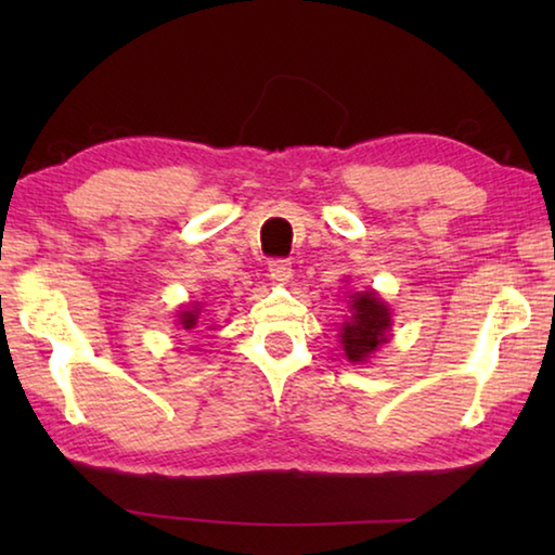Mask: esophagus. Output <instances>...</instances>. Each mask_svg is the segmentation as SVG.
<instances>
[{"instance_id": "34e87169", "label": "esophagus", "mask_w": 555, "mask_h": 555, "mask_svg": "<svg viewBox=\"0 0 555 555\" xmlns=\"http://www.w3.org/2000/svg\"><path fill=\"white\" fill-rule=\"evenodd\" d=\"M269 276L279 281V284H286L291 279V261L288 259H271L269 261Z\"/></svg>"}]
</instances>
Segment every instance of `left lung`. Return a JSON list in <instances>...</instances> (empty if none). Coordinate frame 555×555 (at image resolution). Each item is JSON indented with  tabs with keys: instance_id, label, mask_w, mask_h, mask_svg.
I'll list each match as a JSON object with an SVG mask.
<instances>
[{
	"instance_id": "1",
	"label": "left lung",
	"mask_w": 555,
	"mask_h": 555,
	"mask_svg": "<svg viewBox=\"0 0 555 555\" xmlns=\"http://www.w3.org/2000/svg\"><path fill=\"white\" fill-rule=\"evenodd\" d=\"M391 325L389 308L374 294H354L352 296V315L343 323V350L350 362H364L387 343V331Z\"/></svg>"
}]
</instances>
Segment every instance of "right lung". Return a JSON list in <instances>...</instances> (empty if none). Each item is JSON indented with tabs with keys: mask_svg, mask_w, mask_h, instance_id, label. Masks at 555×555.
<instances>
[{
	"mask_svg": "<svg viewBox=\"0 0 555 555\" xmlns=\"http://www.w3.org/2000/svg\"><path fill=\"white\" fill-rule=\"evenodd\" d=\"M198 313H201V308H195V311H183V313H181L183 331H193V327L198 325Z\"/></svg>",
	"mask_w": 555,
	"mask_h": 555,
	"instance_id": "add662e5",
	"label": "right lung"
}]
</instances>
